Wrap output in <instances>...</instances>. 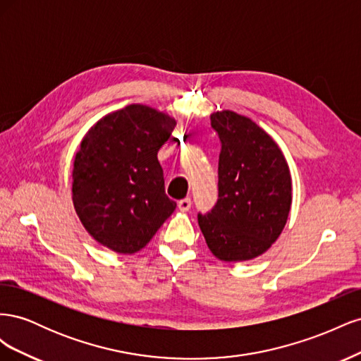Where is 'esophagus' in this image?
Returning a JSON list of instances; mask_svg holds the SVG:
<instances>
[{
	"instance_id": "1",
	"label": "esophagus",
	"mask_w": 361,
	"mask_h": 361,
	"mask_svg": "<svg viewBox=\"0 0 361 361\" xmlns=\"http://www.w3.org/2000/svg\"><path fill=\"white\" fill-rule=\"evenodd\" d=\"M191 204H192V202L188 197L178 202V207H179V211H182V212H188L191 209Z\"/></svg>"
}]
</instances>
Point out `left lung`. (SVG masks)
I'll use <instances>...</instances> for the list:
<instances>
[{
	"label": "left lung",
	"instance_id": "left-lung-1",
	"mask_svg": "<svg viewBox=\"0 0 361 361\" xmlns=\"http://www.w3.org/2000/svg\"><path fill=\"white\" fill-rule=\"evenodd\" d=\"M221 141L218 202L199 214L211 253L223 262L251 260L274 244L286 226L292 179L281 149L253 120L221 110L211 114Z\"/></svg>",
	"mask_w": 361,
	"mask_h": 361
}]
</instances>
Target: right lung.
Instances as JSON below:
<instances>
[{
  "label": "right lung",
  "mask_w": 361,
  "mask_h": 361,
  "mask_svg": "<svg viewBox=\"0 0 361 361\" xmlns=\"http://www.w3.org/2000/svg\"><path fill=\"white\" fill-rule=\"evenodd\" d=\"M176 120L133 104L87 130L72 170V202L96 243L120 255L145 248L176 209L167 197L158 150Z\"/></svg>",
  "instance_id": "obj_1"
}]
</instances>
